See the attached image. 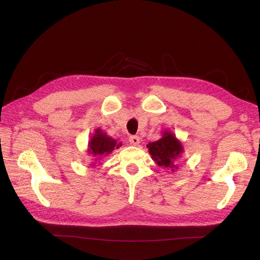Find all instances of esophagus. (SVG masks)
Masks as SVG:
<instances>
[{
	"instance_id": "1",
	"label": "esophagus",
	"mask_w": 260,
	"mask_h": 260,
	"mask_svg": "<svg viewBox=\"0 0 260 260\" xmlns=\"http://www.w3.org/2000/svg\"><path fill=\"white\" fill-rule=\"evenodd\" d=\"M129 142H130L131 145L137 146V145L140 144V138L138 136H132V137L129 138Z\"/></svg>"
}]
</instances>
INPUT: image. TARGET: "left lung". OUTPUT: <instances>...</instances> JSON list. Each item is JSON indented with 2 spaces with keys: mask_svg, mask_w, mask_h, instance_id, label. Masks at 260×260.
<instances>
[{
  "mask_svg": "<svg viewBox=\"0 0 260 260\" xmlns=\"http://www.w3.org/2000/svg\"><path fill=\"white\" fill-rule=\"evenodd\" d=\"M146 146L156 165L172 172L178 169L177 161L184 152V148L181 141L171 131L164 130L158 141L148 143Z\"/></svg>",
  "mask_w": 260,
  "mask_h": 260,
  "instance_id": "8db88e82",
  "label": "left lung"
}]
</instances>
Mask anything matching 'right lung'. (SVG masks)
I'll use <instances>...</instances> for the list:
<instances>
[{"label":"right lung","mask_w":260,"mask_h":260,"mask_svg":"<svg viewBox=\"0 0 260 260\" xmlns=\"http://www.w3.org/2000/svg\"><path fill=\"white\" fill-rule=\"evenodd\" d=\"M121 143L117 142V140L107 136L105 132L100 128L95 129L94 135L91 137L88 144V153L94 157V162H92V167L95 166L94 164L99 162L103 157L111 154L115 148H119Z\"/></svg>","instance_id":"right-lung-1"}]
</instances>
